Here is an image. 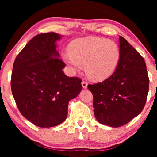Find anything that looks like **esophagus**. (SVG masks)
Masks as SVG:
<instances>
[{
  "instance_id": "1",
  "label": "esophagus",
  "mask_w": 157,
  "mask_h": 157,
  "mask_svg": "<svg viewBox=\"0 0 157 157\" xmlns=\"http://www.w3.org/2000/svg\"><path fill=\"white\" fill-rule=\"evenodd\" d=\"M82 88H83V89H86V88H87V86H88L87 82H85V81H82Z\"/></svg>"
}]
</instances>
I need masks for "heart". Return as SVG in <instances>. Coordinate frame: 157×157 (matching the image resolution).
Returning <instances> with one entry per match:
<instances>
[{
    "mask_svg": "<svg viewBox=\"0 0 157 157\" xmlns=\"http://www.w3.org/2000/svg\"><path fill=\"white\" fill-rule=\"evenodd\" d=\"M69 53L63 56L65 63L78 71L85 66L86 74L93 81H103L114 73L120 60V49L112 40L87 37L73 40Z\"/></svg>",
    "mask_w": 157,
    "mask_h": 157,
    "instance_id": "heart-1",
    "label": "heart"
}]
</instances>
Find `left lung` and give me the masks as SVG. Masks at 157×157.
<instances>
[{"label":"left lung","instance_id":"left-lung-1","mask_svg":"<svg viewBox=\"0 0 157 157\" xmlns=\"http://www.w3.org/2000/svg\"><path fill=\"white\" fill-rule=\"evenodd\" d=\"M119 43L121 56L114 73L102 82L88 86L97 120L113 128L125 125L141 113L149 89L143 57L122 36Z\"/></svg>","mask_w":157,"mask_h":157}]
</instances>
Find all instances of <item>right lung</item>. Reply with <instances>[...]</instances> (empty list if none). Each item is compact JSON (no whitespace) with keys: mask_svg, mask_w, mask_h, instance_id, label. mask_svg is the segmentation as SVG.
<instances>
[{"mask_svg":"<svg viewBox=\"0 0 157 157\" xmlns=\"http://www.w3.org/2000/svg\"><path fill=\"white\" fill-rule=\"evenodd\" d=\"M55 32L34 37L16 57L11 79L12 92L21 114L34 125H60L68 115V105L82 91V80L63 71Z\"/></svg>","mask_w":157,"mask_h":157,"instance_id":"add662e5","label":"right lung"}]
</instances>
